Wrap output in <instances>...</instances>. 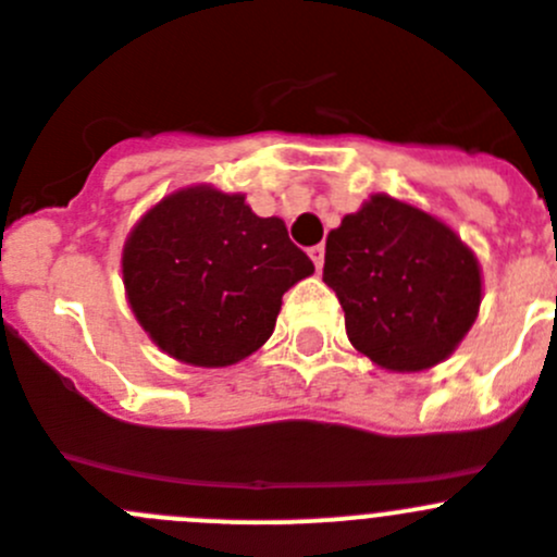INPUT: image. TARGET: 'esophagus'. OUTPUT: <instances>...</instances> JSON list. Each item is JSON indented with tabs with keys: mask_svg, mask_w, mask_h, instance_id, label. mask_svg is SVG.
<instances>
[{
	"mask_svg": "<svg viewBox=\"0 0 557 557\" xmlns=\"http://www.w3.org/2000/svg\"><path fill=\"white\" fill-rule=\"evenodd\" d=\"M309 257H312L314 268L323 270V262H325V248H323V245H314V248H309Z\"/></svg>",
	"mask_w": 557,
	"mask_h": 557,
	"instance_id": "1",
	"label": "esophagus"
}]
</instances>
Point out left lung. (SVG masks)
Here are the masks:
<instances>
[{"instance_id": "left-lung-1", "label": "left lung", "mask_w": 557, "mask_h": 557, "mask_svg": "<svg viewBox=\"0 0 557 557\" xmlns=\"http://www.w3.org/2000/svg\"><path fill=\"white\" fill-rule=\"evenodd\" d=\"M323 282L339 298L350 345L389 372L450 359L483 300L475 251L442 218L386 193L331 228Z\"/></svg>"}]
</instances>
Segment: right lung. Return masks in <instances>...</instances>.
<instances>
[{
  "label": "right lung",
  "mask_w": 557,
  "mask_h": 557,
  "mask_svg": "<svg viewBox=\"0 0 557 557\" xmlns=\"http://www.w3.org/2000/svg\"><path fill=\"white\" fill-rule=\"evenodd\" d=\"M121 273L132 314L162 354L232 367L270 339L284 293L314 264L282 218H259L243 193L187 185L132 226Z\"/></svg>",
  "instance_id": "add662e5"
}]
</instances>
